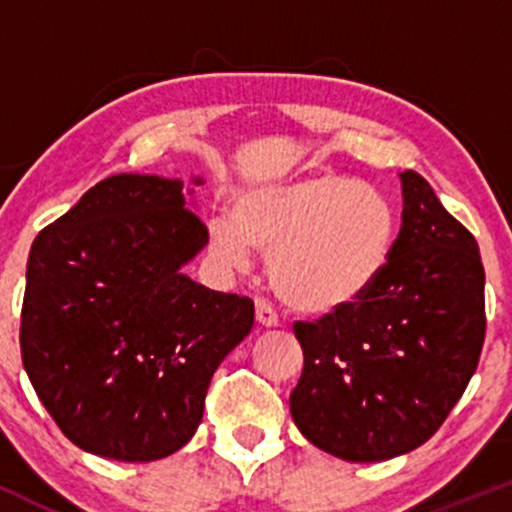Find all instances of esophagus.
<instances>
[{
	"instance_id": "esophagus-1",
	"label": "esophagus",
	"mask_w": 512,
	"mask_h": 512,
	"mask_svg": "<svg viewBox=\"0 0 512 512\" xmlns=\"http://www.w3.org/2000/svg\"><path fill=\"white\" fill-rule=\"evenodd\" d=\"M255 320L260 327H276L279 325V317L272 310V305L264 301H255Z\"/></svg>"
}]
</instances>
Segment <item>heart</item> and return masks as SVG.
Masks as SVG:
<instances>
[{"label": "heart", "mask_w": 512, "mask_h": 512, "mask_svg": "<svg viewBox=\"0 0 512 512\" xmlns=\"http://www.w3.org/2000/svg\"><path fill=\"white\" fill-rule=\"evenodd\" d=\"M395 216L368 185L313 173L250 187L209 226V248L245 269L252 248L267 252L269 289L293 313L327 317L366 298L390 260Z\"/></svg>", "instance_id": "1"}]
</instances>
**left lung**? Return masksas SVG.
I'll return each instance as SVG.
<instances>
[{
	"mask_svg": "<svg viewBox=\"0 0 512 512\" xmlns=\"http://www.w3.org/2000/svg\"><path fill=\"white\" fill-rule=\"evenodd\" d=\"M402 228L378 284L354 308L296 322L303 373L291 392L298 431L349 462L424 445L477 370L486 334L484 264L472 233L414 170Z\"/></svg>",
	"mask_w": 512,
	"mask_h": 512,
	"instance_id": "left-lung-1",
	"label": "left lung"
}]
</instances>
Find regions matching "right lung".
<instances>
[{"mask_svg":"<svg viewBox=\"0 0 512 512\" xmlns=\"http://www.w3.org/2000/svg\"><path fill=\"white\" fill-rule=\"evenodd\" d=\"M190 195L180 178L113 175L33 240L23 368L64 436L93 455L180 450L211 375L255 322L250 298L182 274L209 243Z\"/></svg>","mask_w":512,"mask_h":512,"instance_id":"add662e5","label":"right lung"}]
</instances>
